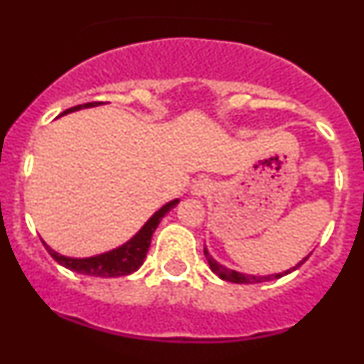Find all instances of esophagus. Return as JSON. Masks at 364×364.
Returning a JSON list of instances; mask_svg holds the SVG:
<instances>
[{
	"label": "esophagus",
	"mask_w": 364,
	"mask_h": 364,
	"mask_svg": "<svg viewBox=\"0 0 364 364\" xmlns=\"http://www.w3.org/2000/svg\"><path fill=\"white\" fill-rule=\"evenodd\" d=\"M209 190H211V183H209L208 179H199V181H196L192 185V196L196 197L208 196Z\"/></svg>",
	"instance_id": "1"
}]
</instances>
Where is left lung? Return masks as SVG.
Returning <instances> with one entry per match:
<instances>
[{"mask_svg":"<svg viewBox=\"0 0 364 364\" xmlns=\"http://www.w3.org/2000/svg\"><path fill=\"white\" fill-rule=\"evenodd\" d=\"M204 255H205V259H208V264H209V267H211L213 273H215L216 277L222 278V280L230 282V284H260V282L277 280V278H282V277H285V274H289V273H292V271H296L297 267H299L301 264H303L304 260H306L308 257H310V255H306L303 260H299V262H297L294 267H291V269H287V271H282V273L266 274V277H255V274H245V273H240V271H234V269H229V267L222 266V264L216 262V260L213 259L211 255H209L208 248H205V247H204Z\"/></svg>","mask_w":364,"mask_h":364,"instance_id":"1","label":"left lung"}]
</instances>
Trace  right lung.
Returning <instances> with one entry per match:
<instances>
[{
  "label": "right lung",
  "mask_w": 364,
  "mask_h": 364,
  "mask_svg": "<svg viewBox=\"0 0 364 364\" xmlns=\"http://www.w3.org/2000/svg\"><path fill=\"white\" fill-rule=\"evenodd\" d=\"M100 104L102 102H91V104L75 105V107L67 109L65 112H61L60 116L80 111V109L97 107V105ZM178 203L179 199H174L171 200V203L161 205L159 211H156L155 215H153L151 218L141 227V230H139L132 240H128L127 243L114 248V250L100 253V255L77 259V257L60 255V253L54 252L53 248L47 247L46 243L43 245H46V250L50 253V257H53L58 264H61V266L67 267L70 271H75V273H80V274H87V277H102V278L127 277V274H132L134 271H137L139 267L142 266V262H144L146 259V253L149 250V245H151L153 232L156 230V227H159L161 218H164L172 208H176Z\"/></svg>",
  "instance_id": "1"
}]
</instances>
